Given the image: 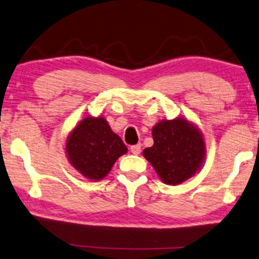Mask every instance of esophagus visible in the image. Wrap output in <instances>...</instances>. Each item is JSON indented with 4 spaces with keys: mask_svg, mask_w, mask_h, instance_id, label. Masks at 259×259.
<instances>
[{
    "mask_svg": "<svg viewBox=\"0 0 259 259\" xmlns=\"http://www.w3.org/2000/svg\"><path fill=\"white\" fill-rule=\"evenodd\" d=\"M130 151H132V153L135 154V155L140 154V153H141V145H140V143H138V145L132 146V147H130Z\"/></svg>",
    "mask_w": 259,
    "mask_h": 259,
    "instance_id": "34e87169",
    "label": "esophagus"
}]
</instances>
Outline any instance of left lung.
Returning a JSON list of instances; mask_svg holds the SVG:
<instances>
[{
    "label": "left lung",
    "instance_id": "8db88e82",
    "mask_svg": "<svg viewBox=\"0 0 259 259\" xmlns=\"http://www.w3.org/2000/svg\"><path fill=\"white\" fill-rule=\"evenodd\" d=\"M153 146L143 149L165 185L177 186L198 174L206 157L204 136L186 118L163 119L152 127Z\"/></svg>",
    "mask_w": 259,
    "mask_h": 259
}]
</instances>
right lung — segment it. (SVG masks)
Wrapping results in <instances>:
<instances>
[{
    "label": "right lung",
    "mask_w": 259,
    "mask_h": 259,
    "mask_svg": "<svg viewBox=\"0 0 259 259\" xmlns=\"http://www.w3.org/2000/svg\"><path fill=\"white\" fill-rule=\"evenodd\" d=\"M126 152V146L101 116L84 117L66 140L68 161L90 181L107 176L118 158Z\"/></svg>",
    "instance_id": "1"
}]
</instances>
